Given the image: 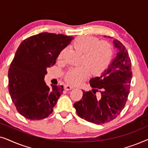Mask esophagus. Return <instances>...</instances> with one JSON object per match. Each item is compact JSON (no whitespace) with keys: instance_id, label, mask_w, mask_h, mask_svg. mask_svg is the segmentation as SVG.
I'll list each match as a JSON object with an SVG mask.
<instances>
[{"instance_id":"esophagus-1","label":"esophagus","mask_w":148,"mask_h":148,"mask_svg":"<svg viewBox=\"0 0 148 148\" xmlns=\"http://www.w3.org/2000/svg\"><path fill=\"white\" fill-rule=\"evenodd\" d=\"M74 88L71 86H69V85H65L64 86V90H72V89H73Z\"/></svg>"}]
</instances>
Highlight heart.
I'll return each instance as SVG.
<instances>
[{
  "label": "heart",
  "mask_w": 148,
  "mask_h": 148,
  "mask_svg": "<svg viewBox=\"0 0 148 148\" xmlns=\"http://www.w3.org/2000/svg\"><path fill=\"white\" fill-rule=\"evenodd\" d=\"M73 46L83 53L81 62L82 66L75 67L66 73L64 80L69 84L78 86L82 84L90 73L93 75L101 73L110 64L112 56V48L109 42L91 36H79L73 41ZM66 50H62L58 56V60L64 57Z\"/></svg>",
  "instance_id": "b5f03b06"
}]
</instances>
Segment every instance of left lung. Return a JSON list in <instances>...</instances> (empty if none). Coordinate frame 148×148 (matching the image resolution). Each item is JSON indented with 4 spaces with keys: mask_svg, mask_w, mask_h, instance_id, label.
Instances as JSON below:
<instances>
[{
    "mask_svg": "<svg viewBox=\"0 0 148 148\" xmlns=\"http://www.w3.org/2000/svg\"><path fill=\"white\" fill-rule=\"evenodd\" d=\"M118 49L108 68L90 81L92 91H83L82 98L74 104L78 116L88 122L102 125L114 120L126 104L130 90L131 61L125 46L114 40Z\"/></svg>",
    "mask_w": 148,
    "mask_h": 148,
    "instance_id": "left-lung-1",
    "label": "left lung"
}]
</instances>
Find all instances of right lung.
I'll use <instances>...</instances> for the list:
<instances>
[{"instance_id":"1","label":"right lung","mask_w":148,"mask_h":148,"mask_svg":"<svg viewBox=\"0 0 148 148\" xmlns=\"http://www.w3.org/2000/svg\"><path fill=\"white\" fill-rule=\"evenodd\" d=\"M73 36L44 32L21 42L9 69V91L17 112L29 120H42L53 111L63 86H46V69L56 63L58 54Z\"/></svg>"}]
</instances>
